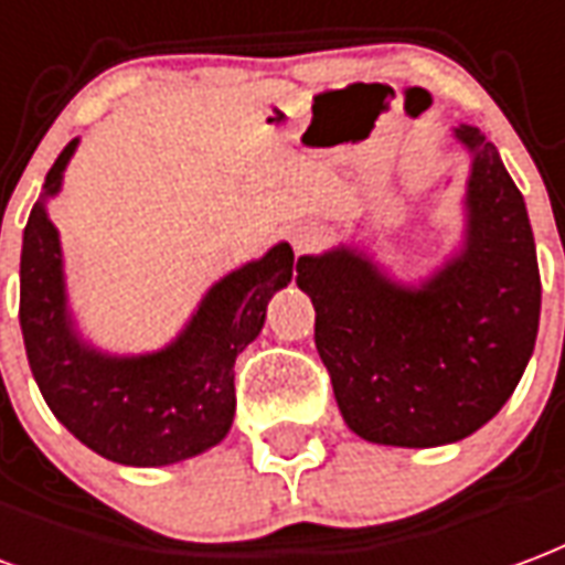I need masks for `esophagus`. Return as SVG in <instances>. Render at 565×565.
I'll list each match as a JSON object with an SVG mask.
<instances>
[{
	"mask_svg": "<svg viewBox=\"0 0 565 565\" xmlns=\"http://www.w3.org/2000/svg\"><path fill=\"white\" fill-rule=\"evenodd\" d=\"M290 242H294L296 250L315 248V245L323 242V230L317 227V224H299V227H294V233H290Z\"/></svg>",
	"mask_w": 565,
	"mask_h": 565,
	"instance_id": "obj_1",
	"label": "esophagus"
}]
</instances>
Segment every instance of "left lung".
I'll use <instances>...</instances> for the list:
<instances>
[{
  "mask_svg": "<svg viewBox=\"0 0 565 565\" xmlns=\"http://www.w3.org/2000/svg\"><path fill=\"white\" fill-rule=\"evenodd\" d=\"M455 137L473 152L467 239L422 287L392 284L347 248L296 260L317 311V353L362 440H463L494 419L536 347L542 281L524 198L479 128Z\"/></svg>",
  "mask_w": 565,
  "mask_h": 565,
  "instance_id": "1",
  "label": "left lung"
}]
</instances>
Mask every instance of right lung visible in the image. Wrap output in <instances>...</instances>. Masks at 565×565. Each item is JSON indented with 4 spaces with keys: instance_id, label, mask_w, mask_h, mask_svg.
<instances>
[{
    "instance_id": "obj_1",
    "label": "right lung",
    "mask_w": 565,
    "mask_h": 565,
    "mask_svg": "<svg viewBox=\"0 0 565 565\" xmlns=\"http://www.w3.org/2000/svg\"><path fill=\"white\" fill-rule=\"evenodd\" d=\"M77 149L71 140L29 212L20 254V329L29 367L53 416L92 452L128 467H161L206 452L227 437L236 413L233 365L260 335L271 294L294 278V248L281 242L221 278L185 332L164 350L113 359L71 329L60 233L44 200L62 185Z\"/></svg>"
}]
</instances>
